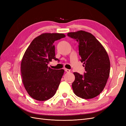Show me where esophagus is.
<instances>
[{
  "label": "esophagus",
  "instance_id": "1",
  "mask_svg": "<svg viewBox=\"0 0 126 126\" xmlns=\"http://www.w3.org/2000/svg\"><path fill=\"white\" fill-rule=\"evenodd\" d=\"M64 70H65V71L66 72H70V70H69V69H64Z\"/></svg>",
  "mask_w": 126,
  "mask_h": 126
}]
</instances>
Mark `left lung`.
Returning a JSON list of instances; mask_svg holds the SVG:
<instances>
[{
    "mask_svg": "<svg viewBox=\"0 0 126 126\" xmlns=\"http://www.w3.org/2000/svg\"><path fill=\"white\" fill-rule=\"evenodd\" d=\"M67 35L78 42L79 54L86 71L83 75L74 72V93L85 99L96 97L104 90L109 76L110 63L107 52L90 32L79 30L68 33Z\"/></svg>",
    "mask_w": 126,
    "mask_h": 126,
    "instance_id": "8db88e82",
    "label": "left lung"
}]
</instances>
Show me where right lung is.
Segmentation results:
<instances>
[{"label":"right lung","instance_id":"right-lung-1","mask_svg":"<svg viewBox=\"0 0 126 126\" xmlns=\"http://www.w3.org/2000/svg\"><path fill=\"white\" fill-rule=\"evenodd\" d=\"M65 37L63 33H42L26 49L21 63L22 81L34 99L47 100L56 93L64 70L52 69L48 64L52 59L57 60L54 43Z\"/></svg>","mask_w":126,"mask_h":126}]
</instances>
